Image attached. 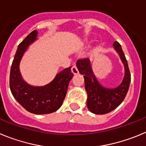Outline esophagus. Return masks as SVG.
<instances>
[{"instance_id":"34e87169","label":"esophagus","mask_w":146,"mask_h":146,"mask_svg":"<svg viewBox=\"0 0 146 146\" xmlns=\"http://www.w3.org/2000/svg\"><path fill=\"white\" fill-rule=\"evenodd\" d=\"M71 70H72V72H73V74H78V68H77V66H76V65H74V66L72 67Z\"/></svg>"}]
</instances>
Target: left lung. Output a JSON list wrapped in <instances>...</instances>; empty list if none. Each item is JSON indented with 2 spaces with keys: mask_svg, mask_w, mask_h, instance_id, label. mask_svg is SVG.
Segmentation results:
<instances>
[{
  "mask_svg": "<svg viewBox=\"0 0 146 146\" xmlns=\"http://www.w3.org/2000/svg\"><path fill=\"white\" fill-rule=\"evenodd\" d=\"M113 46L120 55L125 68L124 79L117 88L106 89L100 84L93 74L88 58L79 59L76 62L80 73L84 75V78L85 89L88 95L86 106L93 113L106 114L116 108L125 98L130 84V71L121 46L117 41L114 42Z\"/></svg>",
  "mask_w": 146,
  "mask_h": 146,
  "instance_id": "left-lung-1",
  "label": "left lung"
}]
</instances>
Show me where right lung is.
<instances>
[{"label": "right lung", "mask_w": 146, "mask_h": 146, "mask_svg": "<svg viewBox=\"0 0 146 146\" xmlns=\"http://www.w3.org/2000/svg\"><path fill=\"white\" fill-rule=\"evenodd\" d=\"M37 31H33L19 44L11 65L9 86L14 98L29 112L46 114L57 111L66 96L68 84L73 78L71 67L59 73L48 84L40 87L30 86L23 81L19 64L28 46L36 39Z\"/></svg>", "instance_id": "1"}]
</instances>
